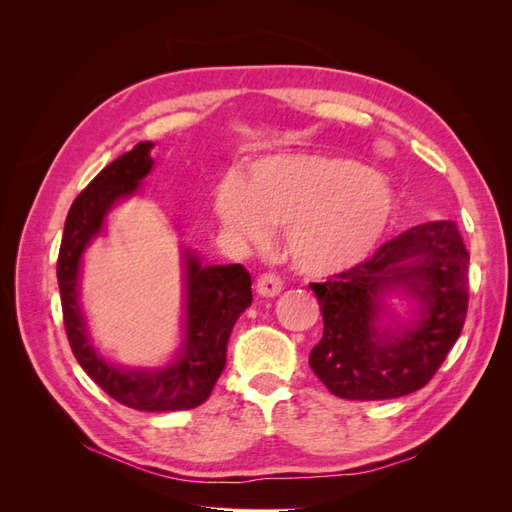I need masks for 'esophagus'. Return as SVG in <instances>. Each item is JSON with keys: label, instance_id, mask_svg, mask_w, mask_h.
Returning a JSON list of instances; mask_svg holds the SVG:
<instances>
[{"label": "esophagus", "instance_id": "esophagus-1", "mask_svg": "<svg viewBox=\"0 0 512 512\" xmlns=\"http://www.w3.org/2000/svg\"><path fill=\"white\" fill-rule=\"evenodd\" d=\"M284 288V280L275 273H262L256 280V292L260 297H277Z\"/></svg>", "mask_w": 512, "mask_h": 512}]
</instances>
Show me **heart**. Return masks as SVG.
<instances>
[{"label":"heart","instance_id":"1","mask_svg":"<svg viewBox=\"0 0 512 512\" xmlns=\"http://www.w3.org/2000/svg\"><path fill=\"white\" fill-rule=\"evenodd\" d=\"M391 185L356 160L290 153L252 166L241 185L228 179L215 196L222 226L247 245H267L286 228V254L305 275L327 277L365 260L391 224Z\"/></svg>","mask_w":512,"mask_h":512}]
</instances>
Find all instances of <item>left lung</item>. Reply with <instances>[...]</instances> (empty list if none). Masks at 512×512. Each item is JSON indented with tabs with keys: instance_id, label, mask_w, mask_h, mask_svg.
<instances>
[{
	"instance_id": "obj_1",
	"label": "left lung",
	"mask_w": 512,
	"mask_h": 512,
	"mask_svg": "<svg viewBox=\"0 0 512 512\" xmlns=\"http://www.w3.org/2000/svg\"><path fill=\"white\" fill-rule=\"evenodd\" d=\"M470 254L453 220L412 226L367 260L309 284L324 320L309 365L327 389L350 401L414 393L436 376L468 314ZM404 285L424 301L422 320L399 336L375 329L377 292Z\"/></svg>"
}]
</instances>
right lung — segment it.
I'll list each match as a JSON object with an SVG mask.
<instances>
[{
	"mask_svg": "<svg viewBox=\"0 0 512 512\" xmlns=\"http://www.w3.org/2000/svg\"><path fill=\"white\" fill-rule=\"evenodd\" d=\"M151 143H138L106 164L68 211L57 258L61 312L76 361L104 393L121 406L143 412L192 410L207 401L218 382L232 327L252 303V277L241 265L203 267L188 256V312L179 359L160 371H126L104 363L89 344L79 307V267L87 243L94 239L115 200L130 196L153 166Z\"/></svg>",
	"mask_w": 512,
	"mask_h": 512,
	"instance_id": "add662e5",
	"label": "right lung"
}]
</instances>
